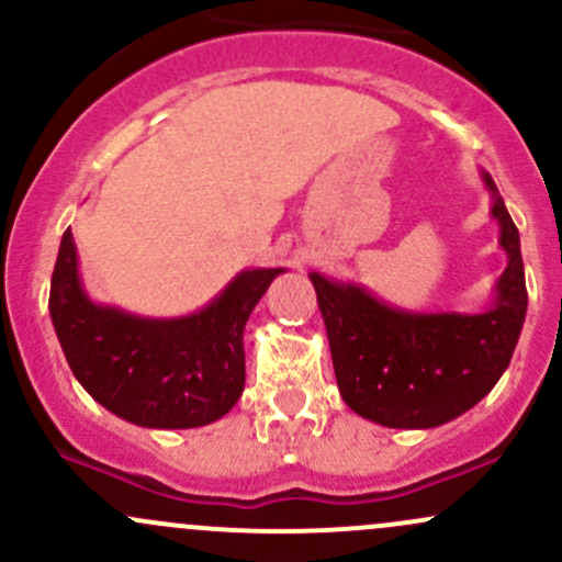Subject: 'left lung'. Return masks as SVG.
<instances>
[{
    "label": "left lung",
    "mask_w": 562,
    "mask_h": 562,
    "mask_svg": "<svg viewBox=\"0 0 562 562\" xmlns=\"http://www.w3.org/2000/svg\"><path fill=\"white\" fill-rule=\"evenodd\" d=\"M498 248L507 269L483 312H413L351 280L312 271L328 333L333 371L357 416L392 429H431L453 422L488 394L507 371L526 323L528 293L520 234L485 170Z\"/></svg>",
    "instance_id": "obj_1"
}]
</instances>
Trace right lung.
I'll use <instances>...</instances> for the list:
<instances>
[{"mask_svg":"<svg viewBox=\"0 0 562 562\" xmlns=\"http://www.w3.org/2000/svg\"><path fill=\"white\" fill-rule=\"evenodd\" d=\"M285 269H243L202 310L144 317L85 291L71 229L50 282V317L66 362L95 403L146 429L218 422L245 390V325Z\"/></svg>","mask_w":562,"mask_h":562,"instance_id":"right-lung-1","label":"right lung"}]
</instances>
